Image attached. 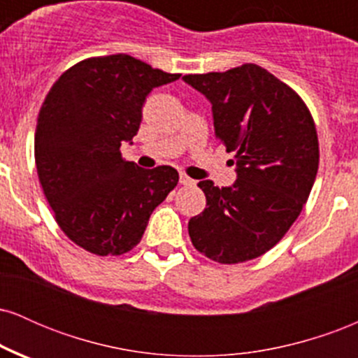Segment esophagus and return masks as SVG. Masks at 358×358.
Listing matches in <instances>:
<instances>
[{"label":"esophagus","instance_id":"34e87169","mask_svg":"<svg viewBox=\"0 0 358 358\" xmlns=\"http://www.w3.org/2000/svg\"><path fill=\"white\" fill-rule=\"evenodd\" d=\"M180 183H182V185H188V187H192V185H195L196 182H195V180H192L190 176H187L185 173H180Z\"/></svg>","mask_w":358,"mask_h":358}]
</instances>
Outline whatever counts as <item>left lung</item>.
<instances>
[{
    "instance_id": "8db88e82",
    "label": "left lung",
    "mask_w": 358,
    "mask_h": 358,
    "mask_svg": "<svg viewBox=\"0 0 358 358\" xmlns=\"http://www.w3.org/2000/svg\"><path fill=\"white\" fill-rule=\"evenodd\" d=\"M183 80L212 104L215 138L236 153L237 173L232 187L199 183L207 207L188 222L192 244L222 264L256 259L282 239L310 196L320 162L313 117L256 64Z\"/></svg>"
}]
</instances>
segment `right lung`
<instances>
[{
  "label": "right lung",
  "instance_id": "obj_1",
  "mask_svg": "<svg viewBox=\"0 0 358 358\" xmlns=\"http://www.w3.org/2000/svg\"><path fill=\"white\" fill-rule=\"evenodd\" d=\"M180 79L124 53L82 60L59 77L38 114L35 163L57 224L97 256L141 241L150 215L178 183L171 166L122 159L155 87Z\"/></svg>",
  "mask_w": 358,
  "mask_h": 358
}]
</instances>
